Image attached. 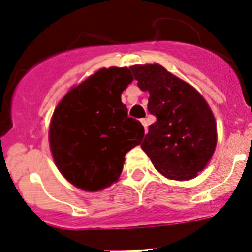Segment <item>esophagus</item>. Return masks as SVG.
<instances>
[{"label": "esophagus", "mask_w": 252, "mask_h": 252, "mask_svg": "<svg viewBox=\"0 0 252 252\" xmlns=\"http://www.w3.org/2000/svg\"><path fill=\"white\" fill-rule=\"evenodd\" d=\"M141 123H142L143 128H145V132H147V120H146V119H141Z\"/></svg>", "instance_id": "1"}]
</instances>
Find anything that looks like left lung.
Masks as SVG:
<instances>
[{
  "label": "left lung",
  "instance_id": "8db88e82",
  "mask_svg": "<svg viewBox=\"0 0 252 252\" xmlns=\"http://www.w3.org/2000/svg\"><path fill=\"white\" fill-rule=\"evenodd\" d=\"M130 70L139 88L149 91L147 109L156 116L141 147L166 178H194L217 146V123L208 102L161 65H133Z\"/></svg>",
  "mask_w": 252,
  "mask_h": 252
}]
</instances>
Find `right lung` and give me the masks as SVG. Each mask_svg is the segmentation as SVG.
I'll return each mask as SVG.
<instances>
[{
    "label": "right lung",
    "mask_w": 252,
    "mask_h": 252,
    "mask_svg": "<svg viewBox=\"0 0 252 252\" xmlns=\"http://www.w3.org/2000/svg\"><path fill=\"white\" fill-rule=\"evenodd\" d=\"M132 80L128 67H103L73 87L55 109L48 130L55 164L83 191L118 181L126 154L142 142V124L128 116L120 98Z\"/></svg>",
    "instance_id": "obj_1"
}]
</instances>
